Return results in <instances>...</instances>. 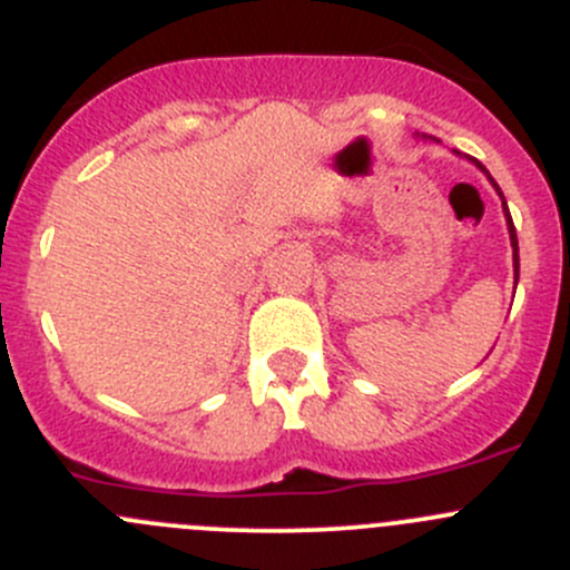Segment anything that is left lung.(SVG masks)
<instances>
[{
	"label": "left lung",
	"instance_id": "obj_1",
	"mask_svg": "<svg viewBox=\"0 0 570 570\" xmlns=\"http://www.w3.org/2000/svg\"><path fill=\"white\" fill-rule=\"evenodd\" d=\"M471 163L476 165V168L482 170V174H485L488 178H491V174H488L485 168H482V163H476V159H471ZM491 184L493 187H497V181H493L491 178ZM497 193L502 195V189L497 187ZM502 204H504V195H502ZM504 217H508V232H510V245H513V267H515V284H519V239H515V226H513V217H510V212H508V204H504Z\"/></svg>",
	"mask_w": 570,
	"mask_h": 570
}]
</instances>
